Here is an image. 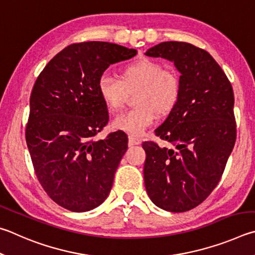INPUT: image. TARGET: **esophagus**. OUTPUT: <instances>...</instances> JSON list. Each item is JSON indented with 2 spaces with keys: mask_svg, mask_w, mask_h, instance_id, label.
Instances as JSON below:
<instances>
[{
  "mask_svg": "<svg viewBox=\"0 0 255 255\" xmlns=\"http://www.w3.org/2000/svg\"><path fill=\"white\" fill-rule=\"evenodd\" d=\"M141 140L139 137H135L133 135H128V144L130 145H137V144H141Z\"/></svg>",
  "mask_w": 255,
  "mask_h": 255,
  "instance_id": "1",
  "label": "esophagus"
}]
</instances>
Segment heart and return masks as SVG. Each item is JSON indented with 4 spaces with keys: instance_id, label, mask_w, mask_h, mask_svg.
I'll return each mask as SVG.
<instances>
[{
    "instance_id": "1",
    "label": "heart",
    "mask_w": 255,
    "mask_h": 255,
    "mask_svg": "<svg viewBox=\"0 0 255 255\" xmlns=\"http://www.w3.org/2000/svg\"><path fill=\"white\" fill-rule=\"evenodd\" d=\"M140 88L134 109L119 114L112 122L116 130L141 135L158 118L175 109L180 97L181 84L176 71L163 69L160 62L140 59L121 70V80L109 75L98 79L97 91L107 109L119 111L123 106L128 92Z\"/></svg>"
}]
</instances>
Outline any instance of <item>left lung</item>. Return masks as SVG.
I'll list each match as a JSON object with an SVG mask.
<instances>
[{"instance_id":"1","label":"left lung","mask_w":255,"mask_h":255,"mask_svg":"<svg viewBox=\"0 0 255 255\" xmlns=\"http://www.w3.org/2000/svg\"><path fill=\"white\" fill-rule=\"evenodd\" d=\"M145 55L172 61L181 74L179 101L154 131L175 148L142 144L145 189L158 207L187 212L211 195L234 148L233 88L215 59L190 43L161 42Z\"/></svg>"}]
</instances>
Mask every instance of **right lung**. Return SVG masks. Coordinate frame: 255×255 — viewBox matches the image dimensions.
Masks as SVG:
<instances>
[{
    "label": "right lung",
    "instance_id": "obj_1",
    "mask_svg": "<svg viewBox=\"0 0 255 255\" xmlns=\"http://www.w3.org/2000/svg\"><path fill=\"white\" fill-rule=\"evenodd\" d=\"M135 55V49L115 43H74L57 53L35 80L26 145L42 188L68 211H91L110 194L128 136L118 131L94 140L109 122L97 83L110 65Z\"/></svg>",
    "mask_w": 255,
    "mask_h": 255
}]
</instances>
